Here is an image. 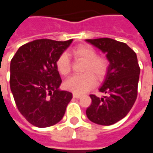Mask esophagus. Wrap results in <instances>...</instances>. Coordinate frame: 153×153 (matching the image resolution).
Instances as JSON below:
<instances>
[{"instance_id":"1","label":"esophagus","mask_w":153,"mask_h":153,"mask_svg":"<svg viewBox=\"0 0 153 153\" xmlns=\"http://www.w3.org/2000/svg\"><path fill=\"white\" fill-rule=\"evenodd\" d=\"M73 97L74 98H79L81 95L80 94H77V93H73Z\"/></svg>"}]
</instances>
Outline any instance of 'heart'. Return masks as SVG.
Instances as JSON below:
<instances>
[{
  "label": "heart",
  "mask_w": 153,
  "mask_h": 153,
  "mask_svg": "<svg viewBox=\"0 0 153 153\" xmlns=\"http://www.w3.org/2000/svg\"><path fill=\"white\" fill-rule=\"evenodd\" d=\"M75 59L85 61L82 74L73 75L68 78L64 86L77 94H83L96 86L97 80H102L106 77L109 63L106 58L98 56L96 50L88 45H79L71 51ZM56 66L62 75L69 74L71 70V62L65 52L60 54L56 61Z\"/></svg>",
  "instance_id": "heart-1"
}]
</instances>
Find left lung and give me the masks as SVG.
<instances>
[{
	"mask_svg": "<svg viewBox=\"0 0 153 153\" xmlns=\"http://www.w3.org/2000/svg\"><path fill=\"white\" fill-rule=\"evenodd\" d=\"M106 53L110 65L98 97L91 94L92 104L87 109L88 118L95 124L111 125L123 119L134 106L138 95L140 68L137 56L128 45L111 38L87 39Z\"/></svg>",
	"mask_w": 153,
	"mask_h": 153,
	"instance_id": "8db88e82",
	"label": "left lung"
}]
</instances>
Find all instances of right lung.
I'll return each instance as SVG.
<instances>
[{
	"instance_id": "right-lung-1",
	"label": "right lung",
	"mask_w": 153,
	"mask_h": 153,
	"mask_svg": "<svg viewBox=\"0 0 153 153\" xmlns=\"http://www.w3.org/2000/svg\"><path fill=\"white\" fill-rule=\"evenodd\" d=\"M72 39H38L23 45L10 61V85L17 108L38 128L56 125L63 118L72 93L61 91L56 61Z\"/></svg>"
}]
</instances>
